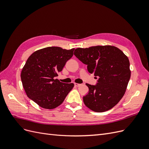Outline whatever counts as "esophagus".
Masks as SVG:
<instances>
[{
    "label": "esophagus",
    "mask_w": 149,
    "mask_h": 149,
    "mask_svg": "<svg viewBox=\"0 0 149 149\" xmlns=\"http://www.w3.org/2000/svg\"><path fill=\"white\" fill-rule=\"evenodd\" d=\"M81 85V84H79V83H74V86H77V87H78V86H80Z\"/></svg>",
    "instance_id": "obj_1"
}]
</instances>
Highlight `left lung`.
Wrapping results in <instances>:
<instances>
[{
  "instance_id": "left-lung-1",
  "label": "left lung",
  "mask_w": 149,
  "mask_h": 149,
  "mask_svg": "<svg viewBox=\"0 0 149 149\" xmlns=\"http://www.w3.org/2000/svg\"><path fill=\"white\" fill-rule=\"evenodd\" d=\"M74 55L87 65L89 73L99 78L95 85L86 84L89 91L83 96L84 104L97 112L111 109L123 97L129 81L127 56L118 48L110 45L78 48Z\"/></svg>"
}]
</instances>
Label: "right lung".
Returning a JSON list of instances; mask_svg holds the SVG:
<instances>
[{
    "label": "right lung",
    "mask_w": 149,
    "mask_h": 149,
    "mask_svg": "<svg viewBox=\"0 0 149 149\" xmlns=\"http://www.w3.org/2000/svg\"><path fill=\"white\" fill-rule=\"evenodd\" d=\"M74 48L50 47L33 53L21 73L22 85L27 96L45 109H54L63 102L74 86L55 77L73 55Z\"/></svg>",
    "instance_id": "add662e5"
}]
</instances>
